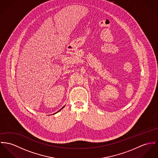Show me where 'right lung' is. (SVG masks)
I'll list each match as a JSON object with an SVG mask.
<instances>
[{"label":"right lung","instance_id":"add662e5","mask_svg":"<svg viewBox=\"0 0 158 158\" xmlns=\"http://www.w3.org/2000/svg\"><path fill=\"white\" fill-rule=\"evenodd\" d=\"M65 106H63V107H62V108H61V109H60V110H58V112H56V113H55V114H56V113H58V112H60V110H61V109H63V108H64V107H65Z\"/></svg>","mask_w":158,"mask_h":158}]
</instances>
